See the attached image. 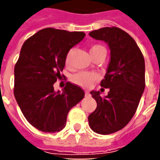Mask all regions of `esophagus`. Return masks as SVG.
Masks as SVG:
<instances>
[{"label": "esophagus", "mask_w": 160, "mask_h": 160, "mask_svg": "<svg viewBox=\"0 0 160 160\" xmlns=\"http://www.w3.org/2000/svg\"><path fill=\"white\" fill-rule=\"evenodd\" d=\"M85 95H86V97H90V93H89V92H87V91L85 92Z\"/></svg>", "instance_id": "esophagus-1"}]
</instances>
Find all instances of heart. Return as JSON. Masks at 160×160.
Listing matches in <instances>:
<instances>
[{"instance_id":"heart-1","label":"heart","mask_w":160,"mask_h":160,"mask_svg":"<svg viewBox=\"0 0 160 160\" xmlns=\"http://www.w3.org/2000/svg\"><path fill=\"white\" fill-rule=\"evenodd\" d=\"M72 49L69 50L68 54L66 55L65 57V62L66 64H68L71 59V55H72ZM101 51H104L106 52V49L104 48V46L99 45V44H95L91 47L90 49V53L91 56L96 54V53L101 52ZM98 79V75L95 73H90V72H80V73L74 74L73 76V81L75 84H77L78 86L80 87H89L92 85V83Z\"/></svg>"}]
</instances>
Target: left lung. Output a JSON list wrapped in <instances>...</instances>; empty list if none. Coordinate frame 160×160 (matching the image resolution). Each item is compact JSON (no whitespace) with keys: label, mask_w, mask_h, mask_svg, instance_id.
Wrapping results in <instances>:
<instances>
[{"label":"left lung","mask_w":160,"mask_h":160,"mask_svg":"<svg viewBox=\"0 0 160 160\" xmlns=\"http://www.w3.org/2000/svg\"><path fill=\"white\" fill-rule=\"evenodd\" d=\"M89 35L107 43L111 58L100 83L110 91L105 97L98 91L91 92L97 108L88 122L95 133L112 134L125 127L137 110L145 89L144 57L132 37L120 28L104 27Z\"/></svg>","instance_id":"1"}]
</instances>
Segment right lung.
<instances>
[{
	"label": "right lung",
	"mask_w": 160,
	"mask_h": 160,
	"mask_svg": "<svg viewBox=\"0 0 160 160\" xmlns=\"http://www.w3.org/2000/svg\"><path fill=\"white\" fill-rule=\"evenodd\" d=\"M85 36L82 32L45 28L22 45L14 68V97L24 117L37 129L45 133L63 129L69 111L85 96L80 87L70 82L62 92L54 90L66 55Z\"/></svg>",
	"instance_id": "1"
}]
</instances>
